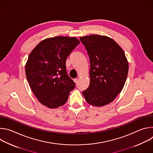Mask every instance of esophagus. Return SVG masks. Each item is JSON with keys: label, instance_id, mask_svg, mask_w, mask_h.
<instances>
[{"label": "esophagus", "instance_id": "1", "mask_svg": "<svg viewBox=\"0 0 153 153\" xmlns=\"http://www.w3.org/2000/svg\"><path fill=\"white\" fill-rule=\"evenodd\" d=\"M78 81H79V79H74V82L76 83H77V82H78Z\"/></svg>", "mask_w": 153, "mask_h": 153}]
</instances>
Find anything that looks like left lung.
<instances>
[{
	"label": "left lung",
	"mask_w": 153,
	"mask_h": 153,
	"mask_svg": "<svg viewBox=\"0 0 153 153\" xmlns=\"http://www.w3.org/2000/svg\"><path fill=\"white\" fill-rule=\"evenodd\" d=\"M90 60V82L82 94L89 104L102 106L122 90L128 62L122 48L111 38L98 34L80 37Z\"/></svg>",
	"instance_id": "8db88e82"
}]
</instances>
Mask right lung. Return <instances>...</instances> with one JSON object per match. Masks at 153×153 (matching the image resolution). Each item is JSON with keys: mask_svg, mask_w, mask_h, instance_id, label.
Instances as JSON below:
<instances>
[{"mask_svg": "<svg viewBox=\"0 0 153 153\" xmlns=\"http://www.w3.org/2000/svg\"><path fill=\"white\" fill-rule=\"evenodd\" d=\"M80 43L76 37L56 36L42 40L30 53L25 73L38 100L50 108L63 105L75 83L67 74L66 59Z\"/></svg>", "mask_w": 153, "mask_h": 153, "instance_id": "obj_1", "label": "right lung"}]
</instances>
